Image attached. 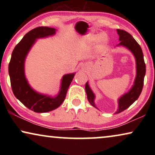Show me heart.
I'll return each mask as SVG.
<instances>
[{
  "instance_id": "b5f03b06",
  "label": "heart",
  "mask_w": 155,
  "mask_h": 155,
  "mask_svg": "<svg viewBox=\"0 0 155 155\" xmlns=\"http://www.w3.org/2000/svg\"><path fill=\"white\" fill-rule=\"evenodd\" d=\"M105 38V36H104V35H99V36H97V37H96L94 38V39H104Z\"/></svg>"
}]
</instances>
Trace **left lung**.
<instances>
[{
	"label": "left lung",
	"instance_id": "8db88e82",
	"mask_svg": "<svg viewBox=\"0 0 155 155\" xmlns=\"http://www.w3.org/2000/svg\"><path fill=\"white\" fill-rule=\"evenodd\" d=\"M117 32L119 35L120 43L118 44V46H124L128 48L130 51L133 53L135 56V61H136V69L137 74L135 78V82L132 88L130 89L128 92L123 95L120 98L118 99V108L117 111L115 114H119L120 112L124 111V110L130 107V106L135 102L138 98L142 92L144 84V78L145 75V63L144 61L143 51L140 46L138 43L135 41V39L126 31L123 29H117ZM85 91L87 95V99L90 104L93 107L97 108L94 105V94L91 90V89L88 85L87 82L85 84Z\"/></svg>",
	"mask_w": 155,
	"mask_h": 155
}]
</instances>
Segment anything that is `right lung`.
<instances>
[{
    "label": "right lung",
    "instance_id": "1",
    "mask_svg": "<svg viewBox=\"0 0 155 155\" xmlns=\"http://www.w3.org/2000/svg\"><path fill=\"white\" fill-rule=\"evenodd\" d=\"M55 33L56 29L48 27H38L31 29L15 46L8 66L10 84L14 95L25 107L37 113H45L58 108L65 100L67 91L75 75V73H72L63 76L60 92L56 97H50L36 92L29 85L25 78V60L36 39L53 35Z\"/></svg>",
    "mask_w": 155,
    "mask_h": 155
}]
</instances>
